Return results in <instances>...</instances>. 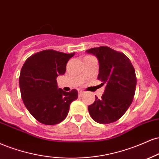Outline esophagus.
<instances>
[{"label":"esophagus","mask_w":159,"mask_h":159,"mask_svg":"<svg viewBox=\"0 0 159 159\" xmlns=\"http://www.w3.org/2000/svg\"><path fill=\"white\" fill-rule=\"evenodd\" d=\"M78 93H79L80 96H81L82 94H83V91H82V90H78Z\"/></svg>","instance_id":"1"}]
</instances>
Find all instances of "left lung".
<instances>
[{
    "instance_id": "left-lung-1",
    "label": "left lung",
    "mask_w": 159,
    "mask_h": 159,
    "mask_svg": "<svg viewBox=\"0 0 159 159\" xmlns=\"http://www.w3.org/2000/svg\"><path fill=\"white\" fill-rule=\"evenodd\" d=\"M98 59V79L106 85L101 98L95 97L94 103L89 106V114L97 123L107 124L120 118L127 111L135 96L137 78L129 59L121 52L107 46L86 50Z\"/></svg>"
}]
</instances>
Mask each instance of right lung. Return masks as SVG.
<instances>
[{
    "label": "right lung",
    "mask_w": 159,
    "mask_h": 159,
    "mask_svg": "<svg viewBox=\"0 0 159 159\" xmlns=\"http://www.w3.org/2000/svg\"><path fill=\"white\" fill-rule=\"evenodd\" d=\"M75 53L44 50L33 54L20 70L19 86L21 98L30 113L39 122L55 125L64 120L70 104L78 92L58 89L57 78L66 71V65Z\"/></svg>",
    "instance_id": "add662e5"
}]
</instances>
